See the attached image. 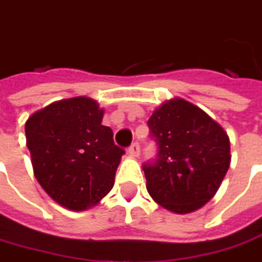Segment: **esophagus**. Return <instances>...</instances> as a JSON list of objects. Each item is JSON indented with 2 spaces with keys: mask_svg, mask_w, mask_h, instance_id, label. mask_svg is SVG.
I'll return each mask as SVG.
<instances>
[{
  "mask_svg": "<svg viewBox=\"0 0 262 262\" xmlns=\"http://www.w3.org/2000/svg\"><path fill=\"white\" fill-rule=\"evenodd\" d=\"M139 154H140V146H139V143L138 142H135V143H132L130 145V148H129V155H132V157H139Z\"/></svg>",
  "mask_w": 262,
  "mask_h": 262,
  "instance_id": "1",
  "label": "esophagus"
}]
</instances>
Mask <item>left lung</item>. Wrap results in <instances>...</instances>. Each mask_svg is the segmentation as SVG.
<instances>
[{"label": "left lung", "mask_w": 262, "mask_h": 262, "mask_svg": "<svg viewBox=\"0 0 262 262\" xmlns=\"http://www.w3.org/2000/svg\"><path fill=\"white\" fill-rule=\"evenodd\" d=\"M158 158L145 164L150 197L169 212L199 210L219 190L230 164L228 133L183 98L161 104L149 117Z\"/></svg>", "instance_id": "left-lung-1"}]
</instances>
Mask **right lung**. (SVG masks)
I'll use <instances>...</instances> for the list:
<instances>
[{"mask_svg": "<svg viewBox=\"0 0 262 262\" xmlns=\"http://www.w3.org/2000/svg\"><path fill=\"white\" fill-rule=\"evenodd\" d=\"M104 110L88 97L46 105L26 122V140L41 188L69 210H86L113 188L124 150L103 126Z\"/></svg>", "mask_w": 262, "mask_h": 262, "instance_id": "add662e5", "label": "right lung"}]
</instances>
